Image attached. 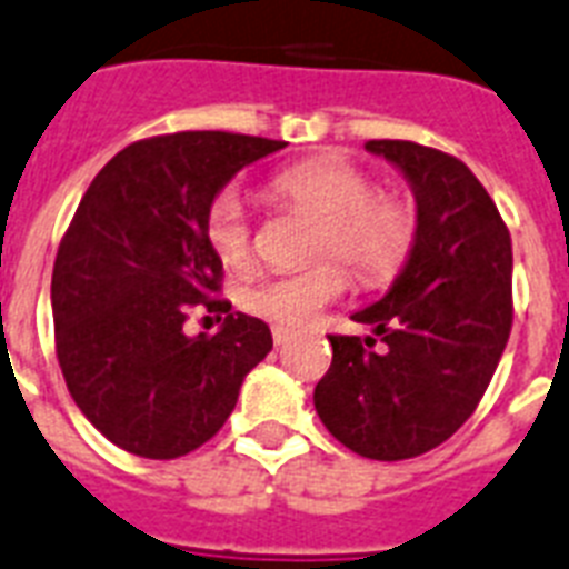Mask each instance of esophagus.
<instances>
[{
  "instance_id": "1",
  "label": "esophagus",
  "mask_w": 569,
  "mask_h": 569,
  "mask_svg": "<svg viewBox=\"0 0 569 569\" xmlns=\"http://www.w3.org/2000/svg\"><path fill=\"white\" fill-rule=\"evenodd\" d=\"M293 329H288V326H272V341H276V347H284L293 341Z\"/></svg>"
}]
</instances>
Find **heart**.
<instances>
[{"label":"heart","mask_w":569,"mask_h":569,"mask_svg":"<svg viewBox=\"0 0 569 569\" xmlns=\"http://www.w3.org/2000/svg\"><path fill=\"white\" fill-rule=\"evenodd\" d=\"M272 198L317 219L315 258H338L362 284H382L403 267L416 243V213L407 201L377 196L362 169L345 160H308L270 180ZM204 240L231 270L252 258V222L243 196L222 189L207 204ZM347 288L338 263L306 272L263 276L243 290L246 311L279 326L311 323Z\"/></svg>","instance_id":"heart-1"}]
</instances>
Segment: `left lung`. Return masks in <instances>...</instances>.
<instances>
[{"mask_svg":"<svg viewBox=\"0 0 569 569\" xmlns=\"http://www.w3.org/2000/svg\"><path fill=\"white\" fill-rule=\"evenodd\" d=\"M365 151L400 171L416 198V243L377 302L353 311L365 345L329 335L315 389L326 430L368 460H409L475 412L508 345L513 252L499 210L463 162L416 142ZM380 340V351L370 347Z\"/></svg>","mask_w":569,"mask_h":569,"instance_id":"1","label":"left lung"}]
</instances>
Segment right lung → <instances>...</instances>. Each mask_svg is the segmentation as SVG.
I'll use <instances>...</instances> for the list:
<instances>
[{
  "mask_svg": "<svg viewBox=\"0 0 569 569\" xmlns=\"http://www.w3.org/2000/svg\"><path fill=\"white\" fill-rule=\"evenodd\" d=\"M281 148L219 130L157 136L116 153L79 201L52 267L56 353L70 398L118 448L148 460L196 451L272 350L263 320L210 299L222 261L204 213L237 171ZM196 301L226 315L210 339L182 332Z\"/></svg>",
  "mask_w": 569,
  "mask_h": 569,
  "instance_id": "right-lung-1",
  "label": "right lung"
}]
</instances>
